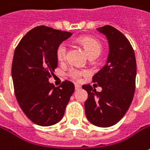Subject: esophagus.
<instances>
[{
	"label": "esophagus",
	"mask_w": 150,
	"mask_h": 150,
	"mask_svg": "<svg viewBox=\"0 0 150 150\" xmlns=\"http://www.w3.org/2000/svg\"><path fill=\"white\" fill-rule=\"evenodd\" d=\"M81 87V86H80L79 84H75V90H79V89H80Z\"/></svg>",
	"instance_id": "1"
}]
</instances>
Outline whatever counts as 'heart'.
Instances as JSON below:
<instances>
[{"mask_svg":"<svg viewBox=\"0 0 150 150\" xmlns=\"http://www.w3.org/2000/svg\"><path fill=\"white\" fill-rule=\"evenodd\" d=\"M80 43L84 47L86 51L88 56L90 58H96L100 55L101 52V44L92 38L85 37L80 39ZM67 54V46L65 43H60L56 49V56L59 61H63L66 58ZM86 72L85 70H81L77 68H71L68 72L69 76L73 80L79 81L81 78L82 75H86Z\"/></svg>","mask_w":150,"mask_h":150,"instance_id":"heart-1","label":"heart"}]
</instances>
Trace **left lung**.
<instances>
[{
  "mask_svg": "<svg viewBox=\"0 0 150 150\" xmlns=\"http://www.w3.org/2000/svg\"><path fill=\"white\" fill-rule=\"evenodd\" d=\"M97 30L107 37L109 43L107 63L92 78L102 91L98 92L90 85L82 88L88 93L85 101L88 121L95 126L108 127L117 123L132 103L137 64L133 47L120 31L108 25Z\"/></svg>",
  "mask_w": 150,
  "mask_h": 150,
  "instance_id": "obj_1",
  "label": "left lung"
}]
</instances>
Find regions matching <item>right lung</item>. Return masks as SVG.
I'll list each match as a JSON object with an SVG mask.
<instances>
[{"label":"right lung","instance_id":"add662e5","mask_svg":"<svg viewBox=\"0 0 150 150\" xmlns=\"http://www.w3.org/2000/svg\"><path fill=\"white\" fill-rule=\"evenodd\" d=\"M71 35L45 26L36 27L15 49L11 76L16 100L37 125L48 127L61 120L75 91L74 84L68 81L59 87L49 81L58 66L56 49Z\"/></svg>","mask_w":150,"mask_h":150}]
</instances>
